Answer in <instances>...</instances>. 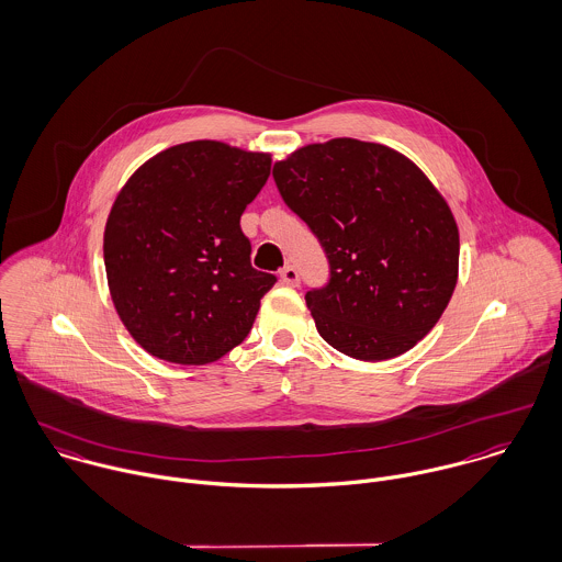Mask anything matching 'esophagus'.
Masks as SVG:
<instances>
[{
    "instance_id": "1",
    "label": "esophagus",
    "mask_w": 562,
    "mask_h": 562,
    "mask_svg": "<svg viewBox=\"0 0 562 562\" xmlns=\"http://www.w3.org/2000/svg\"><path fill=\"white\" fill-rule=\"evenodd\" d=\"M280 280L286 284V286H297L300 284V273L293 265H286L282 271H280Z\"/></svg>"
}]
</instances>
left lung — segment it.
<instances>
[{"instance_id":"1","label":"left lung","mask_w":562,"mask_h":562,"mask_svg":"<svg viewBox=\"0 0 562 562\" xmlns=\"http://www.w3.org/2000/svg\"><path fill=\"white\" fill-rule=\"evenodd\" d=\"M273 180L328 256L330 280L306 293L326 342L386 360L437 326L460 243L448 202L415 162L378 143L333 138L276 162Z\"/></svg>"}]
</instances>
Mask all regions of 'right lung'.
Segmentation results:
<instances>
[{"label": "right lung", "instance_id": "obj_1", "mask_svg": "<svg viewBox=\"0 0 562 562\" xmlns=\"http://www.w3.org/2000/svg\"><path fill=\"white\" fill-rule=\"evenodd\" d=\"M271 156L191 140L149 158L121 189L104 232L114 308L151 356L220 360L249 335L273 273L251 267L240 215Z\"/></svg>", "mask_w": 562, "mask_h": 562}]
</instances>
